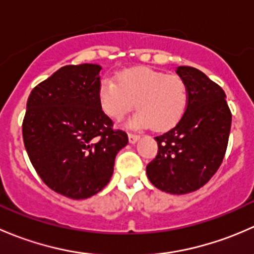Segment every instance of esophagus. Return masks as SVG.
<instances>
[{
    "label": "esophagus",
    "mask_w": 254,
    "mask_h": 254,
    "mask_svg": "<svg viewBox=\"0 0 254 254\" xmlns=\"http://www.w3.org/2000/svg\"><path fill=\"white\" fill-rule=\"evenodd\" d=\"M127 136H129V142L130 143H135L137 141V140L140 139V135L131 134V132H129V135H127Z\"/></svg>",
    "instance_id": "esophagus-1"
}]
</instances>
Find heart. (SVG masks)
I'll list each match as a JSON object with an SVG mask.
<instances>
[{"mask_svg":"<svg viewBox=\"0 0 254 254\" xmlns=\"http://www.w3.org/2000/svg\"><path fill=\"white\" fill-rule=\"evenodd\" d=\"M188 87L178 75H167L150 67H134L112 78L102 79L98 87V103L106 115L122 120L132 109L130 124L134 127L168 130L176 127L188 107Z\"/></svg>","mask_w":254,"mask_h":254,"instance_id":"heart-1","label":"heart"}]
</instances>
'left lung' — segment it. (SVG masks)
<instances>
[{
    "instance_id": "1",
    "label": "left lung",
    "mask_w": 254,
    "mask_h": 254,
    "mask_svg": "<svg viewBox=\"0 0 254 254\" xmlns=\"http://www.w3.org/2000/svg\"><path fill=\"white\" fill-rule=\"evenodd\" d=\"M176 72L188 87V107L175 127L155 137L158 152L146 173L156 188L179 195L201 188L219 170L232 115L224 89L205 73L190 66Z\"/></svg>"
}]
</instances>
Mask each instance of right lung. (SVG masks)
Instances as JSON below:
<instances>
[{
	"label": "right lung",
	"mask_w": 254,
	"mask_h": 254,
	"mask_svg": "<svg viewBox=\"0 0 254 254\" xmlns=\"http://www.w3.org/2000/svg\"><path fill=\"white\" fill-rule=\"evenodd\" d=\"M102 67L67 65L30 92L23 119V141L42 181L56 193L86 199L111 181L127 132L98 103Z\"/></svg>",
	"instance_id": "add662e5"
}]
</instances>
